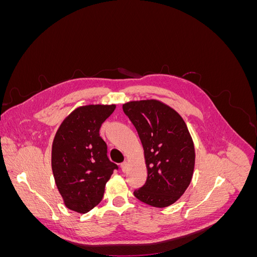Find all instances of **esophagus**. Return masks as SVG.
<instances>
[{
    "label": "esophagus",
    "instance_id": "obj_1",
    "mask_svg": "<svg viewBox=\"0 0 257 257\" xmlns=\"http://www.w3.org/2000/svg\"><path fill=\"white\" fill-rule=\"evenodd\" d=\"M128 167H130V165H128L127 162H123L121 164V169H122L123 173H126L128 170Z\"/></svg>",
    "mask_w": 257,
    "mask_h": 257
}]
</instances>
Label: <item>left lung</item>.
<instances>
[{
	"instance_id": "left-lung-1",
	"label": "left lung",
	"mask_w": 257,
	"mask_h": 257,
	"mask_svg": "<svg viewBox=\"0 0 257 257\" xmlns=\"http://www.w3.org/2000/svg\"><path fill=\"white\" fill-rule=\"evenodd\" d=\"M123 111L141 138L148 169L145 185L134 195L150 206L168 207L192 180L195 149L188 126L180 114L160 100L130 102Z\"/></svg>"
}]
</instances>
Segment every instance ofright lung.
Here are the masks:
<instances>
[{"mask_svg":"<svg viewBox=\"0 0 257 257\" xmlns=\"http://www.w3.org/2000/svg\"><path fill=\"white\" fill-rule=\"evenodd\" d=\"M115 105L77 108L62 122L52 144L51 166L65 206L87 213L103 199L105 185L118 165L107 157L99 128Z\"/></svg>","mask_w":257,"mask_h":257,"instance_id":"add662e5","label":"right lung"}]
</instances>
